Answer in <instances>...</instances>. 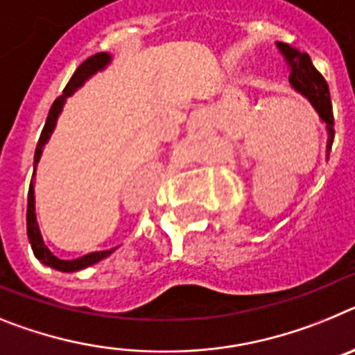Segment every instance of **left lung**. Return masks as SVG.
I'll list each match as a JSON object with an SVG mask.
<instances>
[{
    "label": "left lung",
    "instance_id": "8db88e82",
    "mask_svg": "<svg viewBox=\"0 0 355 355\" xmlns=\"http://www.w3.org/2000/svg\"><path fill=\"white\" fill-rule=\"evenodd\" d=\"M275 44L289 67L291 87L313 105V109L320 116V121L325 123L327 135H329V139H327V159H329V152H331L332 141H334V116H332L329 85H327L325 78L316 71V67L313 66L309 55L298 51L297 48H293L286 42L277 41Z\"/></svg>",
    "mask_w": 355,
    "mask_h": 355
}]
</instances>
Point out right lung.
<instances>
[{
  "instance_id": "right-lung-1",
  "label": "right lung",
  "mask_w": 355,
  "mask_h": 355,
  "mask_svg": "<svg viewBox=\"0 0 355 355\" xmlns=\"http://www.w3.org/2000/svg\"><path fill=\"white\" fill-rule=\"evenodd\" d=\"M110 60H112V55L101 53L92 55L89 57L85 62H82L78 66V69L75 71V75L71 76V80L67 82L66 89H64L62 96H58L57 100L53 101L51 105V109H49L48 114V119H46V125L42 128V134L39 137V143H37L35 148V157H33V175L32 178L35 177V171H37V164H39V160H41L42 152H44V146L46 143L49 141L51 134H53L55 126H57V119L60 116L64 109V103H66L67 98L71 94H75L82 85L87 82L91 76H94L96 73L103 71L105 67L109 66ZM26 232H28V241L32 245V250L33 255H35L39 261H41L44 266L53 268V270L58 271H64V273H71V271H80L84 270V268L92 266V264L100 263L101 259L109 257L112 252H116L118 246H114V248H109V250H100V252H91L87 255H82L78 259H71V261H66V259H58L57 255L51 254L48 246L44 245V239H42V234L41 229H39V223H37V214H35V189H33V180L30 182V189H28V209H26Z\"/></svg>"
}]
</instances>
